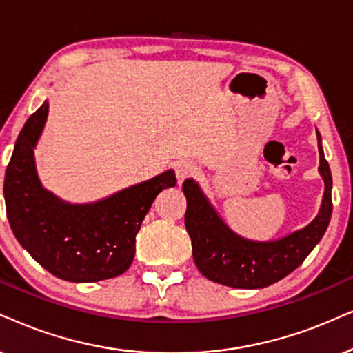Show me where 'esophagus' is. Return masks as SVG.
Here are the masks:
<instances>
[{
    "instance_id": "1",
    "label": "esophagus",
    "mask_w": 353,
    "mask_h": 353,
    "mask_svg": "<svg viewBox=\"0 0 353 353\" xmlns=\"http://www.w3.org/2000/svg\"><path fill=\"white\" fill-rule=\"evenodd\" d=\"M176 177H177V184H182V182H184L187 177H190V176H194L195 172H197V166H195L194 163H190V161H181V163H177L176 164Z\"/></svg>"
}]
</instances>
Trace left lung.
Wrapping results in <instances>:
<instances>
[{"label": "left lung", "instance_id": "1", "mask_svg": "<svg viewBox=\"0 0 353 353\" xmlns=\"http://www.w3.org/2000/svg\"><path fill=\"white\" fill-rule=\"evenodd\" d=\"M318 171L324 194L318 215L305 228L283 238L254 241L234 233L210 203L199 182L185 179L182 190L187 199L185 230L192 239V256L200 274L212 282L233 288H264L276 283L301 265L327 230L332 215V176L324 158L321 135Z\"/></svg>", "mask_w": 353, "mask_h": 353}]
</instances>
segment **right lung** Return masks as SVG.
<instances>
[{
	"label": "right lung",
	"mask_w": 353,
	"mask_h": 353,
	"mask_svg": "<svg viewBox=\"0 0 353 353\" xmlns=\"http://www.w3.org/2000/svg\"><path fill=\"white\" fill-rule=\"evenodd\" d=\"M48 117V101L28 119L4 176L11 230L22 248L52 275L89 283L123 274L135 257V238L158 194L176 185L168 169L89 203H70L39 179L34 150Z\"/></svg>",
	"instance_id": "obj_1"
}]
</instances>
